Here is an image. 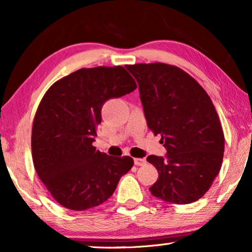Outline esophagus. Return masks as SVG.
<instances>
[{"instance_id": "esophagus-1", "label": "esophagus", "mask_w": 252, "mask_h": 252, "mask_svg": "<svg viewBox=\"0 0 252 252\" xmlns=\"http://www.w3.org/2000/svg\"><path fill=\"white\" fill-rule=\"evenodd\" d=\"M147 163V160L144 159V158H134V164L136 165V166H142Z\"/></svg>"}]
</instances>
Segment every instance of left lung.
I'll use <instances>...</instances> for the list:
<instances>
[{
  "label": "left lung",
  "mask_w": 252,
  "mask_h": 252,
  "mask_svg": "<svg viewBox=\"0 0 252 252\" xmlns=\"http://www.w3.org/2000/svg\"><path fill=\"white\" fill-rule=\"evenodd\" d=\"M139 84L147 125L160 134L166 155L147 157L157 168L149 190L173 204H189L209 190L222 164L225 139L215 106L202 86L177 66L127 65Z\"/></svg>",
  "instance_id": "8db88e82"
}]
</instances>
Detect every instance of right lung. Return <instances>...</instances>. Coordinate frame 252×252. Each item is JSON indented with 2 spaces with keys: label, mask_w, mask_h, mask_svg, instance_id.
<instances>
[{
  "label": "right lung",
  "mask_w": 252,
  "mask_h": 252,
  "mask_svg": "<svg viewBox=\"0 0 252 252\" xmlns=\"http://www.w3.org/2000/svg\"><path fill=\"white\" fill-rule=\"evenodd\" d=\"M136 89L123 66L80 68L55 82L41 101L32 129L35 171L64 208L84 211L105 202L132 168L129 156L96 149L102 106Z\"/></svg>",
  "instance_id": "obj_1"
}]
</instances>
